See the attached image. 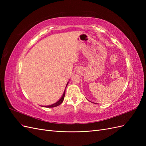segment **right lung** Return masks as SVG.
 Returning a JSON list of instances; mask_svg holds the SVG:
<instances>
[{
    "mask_svg": "<svg viewBox=\"0 0 146 146\" xmlns=\"http://www.w3.org/2000/svg\"><path fill=\"white\" fill-rule=\"evenodd\" d=\"M67 85H68V84H67ZM64 96H65V91H64V93H63L62 97H61V98L58 102H56V103H55V104H52V105H48V106H44V107H47V108H52V107H57V106L60 105L63 102Z\"/></svg>",
    "mask_w": 146,
    "mask_h": 146,
    "instance_id": "right-lung-1",
    "label": "right lung"
}]
</instances>
